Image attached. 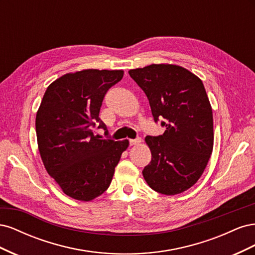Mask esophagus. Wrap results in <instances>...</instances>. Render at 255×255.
Instances as JSON below:
<instances>
[{
    "label": "esophagus",
    "mask_w": 255,
    "mask_h": 255,
    "mask_svg": "<svg viewBox=\"0 0 255 255\" xmlns=\"http://www.w3.org/2000/svg\"><path fill=\"white\" fill-rule=\"evenodd\" d=\"M141 142V138L140 137H137L135 139H129V144L130 145H136L138 143Z\"/></svg>",
    "instance_id": "esophagus-1"
}]
</instances>
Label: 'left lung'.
I'll return each mask as SVG.
<instances>
[{"label": "left lung", "mask_w": 255, "mask_h": 255, "mask_svg": "<svg viewBox=\"0 0 255 255\" xmlns=\"http://www.w3.org/2000/svg\"><path fill=\"white\" fill-rule=\"evenodd\" d=\"M128 74L148 97L154 121L163 135L146 136L152 158L142 170L145 182L159 194L187 190L202 175L214 144L213 111L202 81L175 65H150Z\"/></svg>", "instance_id": "1"}]
</instances>
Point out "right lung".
Instances as JSON below:
<instances>
[{
	"label": "right lung",
	"mask_w": 255,
	"mask_h": 255,
	"mask_svg": "<svg viewBox=\"0 0 255 255\" xmlns=\"http://www.w3.org/2000/svg\"><path fill=\"white\" fill-rule=\"evenodd\" d=\"M123 78L122 70L67 73L44 92L36 115L38 148L48 173L65 194L91 201L111 185L115 167L128 140L100 139L94 128H107L99 118L103 99Z\"/></svg>",
	"instance_id": "obj_1"
}]
</instances>
